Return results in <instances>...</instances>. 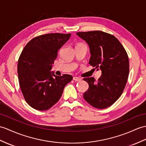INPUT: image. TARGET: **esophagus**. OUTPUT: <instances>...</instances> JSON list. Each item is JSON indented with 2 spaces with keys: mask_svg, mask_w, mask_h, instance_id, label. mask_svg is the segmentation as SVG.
Listing matches in <instances>:
<instances>
[{
  "mask_svg": "<svg viewBox=\"0 0 146 146\" xmlns=\"http://www.w3.org/2000/svg\"><path fill=\"white\" fill-rule=\"evenodd\" d=\"M73 79L74 81H80L81 80V78H78V77H76V76H74Z\"/></svg>",
  "mask_w": 146,
  "mask_h": 146,
  "instance_id": "obj_1",
  "label": "esophagus"
}]
</instances>
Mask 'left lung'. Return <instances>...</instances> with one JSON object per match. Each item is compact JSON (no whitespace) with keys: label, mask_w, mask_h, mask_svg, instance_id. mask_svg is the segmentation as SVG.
Returning <instances> with one entry per match:
<instances>
[{"label":"left lung","mask_w":146,"mask_h":146,"mask_svg":"<svg viewBox=\"0 0 146 146\" xmlns=\"http://www.w3.org/2000/svg\"><path fill=\"white\" fill-rule=\"evenodd\" d=\"M76 34L89 45V63L102 72L97 81L93 77L83 79L89 84L84 99L94 108H106L118 100L127 83L129 63L126 51L110 33L95 30Z\"/></svg>","instance_id":"8db88e82"}]
</instances>
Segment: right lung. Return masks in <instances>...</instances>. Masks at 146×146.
<instances>
[{
    "instance_id": "1",
    "label": "right lung",
    "mask_w": 146,
    "mask_h": 146,
    "mask_svg": "<svg viewBox=\"0 0 146 146\" xmlns=\"http://www.w3.org/2000/svg\"><path fill=\"white\" fill-rule=\"evenodd\" d=\"M71 33H48L32 39L18 61L19 85L26 102L39 111L49 110L62 95L64 88L72 80L70 74L56 76L51 72L58 52Z\"/></svg>"
}]
</instances>
